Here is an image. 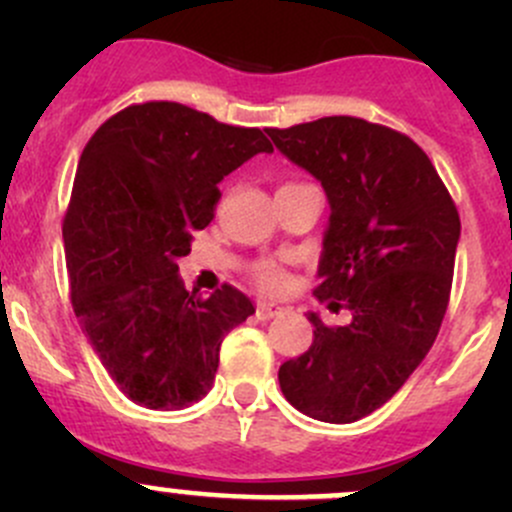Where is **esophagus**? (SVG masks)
<instances>
[{
  "label": "esophagus",
  "instance_id": "obj_1",
  "mask_svg": "<svg viewBox=\"0 0 512 512\" xmlns=\"http://www.w3.org/2000/svg\"><path fill=\"white\" fill-rule=\"evenodd\" d=\"M280 314H282V307H277V304H270V302L257 304V319H262V322L280 317Z\"/></svg>",
  "mask_w": 512,
  "mask_h": 512
}]
</instances>
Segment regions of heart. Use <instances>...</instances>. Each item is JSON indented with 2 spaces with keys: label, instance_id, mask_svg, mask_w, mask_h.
I'll use <instances>...</instances> for the list:
<instances>
[{
  "label": "heart",
  "instance_id": "1",
  "mask_svg": "<svg viewBox=\"0 0 512 512\" xmlns=\"http://www.w3.org/2000/svg\"><path fill=\"white\" fill-rule=\"evenodd\" d=\"M255 280L267 292H277V289L285 287V272H282V267L277 262H262L255 270Z\"/></svg>",
  "mask_w": 512,
  "mask_h": 512
}]
</instances>
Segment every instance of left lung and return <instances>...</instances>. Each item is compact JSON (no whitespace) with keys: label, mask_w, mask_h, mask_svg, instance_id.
I'll return each mask as SVG.
<instances>
[{"label":"left lung","mask_w":512,"mask_h":512,"mask_svg":"<svg viewBox=\"0 0 512 512\" xmlns=\"http://www.w3.org/2000/svg\"><path fill=\"white\" fill-rule=\"evenodd\" d=\"M282 156L322 183L329 225L317 299L349 309L280 366L294 409L352 423L384 406L428 354L451 297L461 218L426 153L409 136L354 116L267 128Z\"/></svg>","instance_id":"obj_1"}]
</instances>
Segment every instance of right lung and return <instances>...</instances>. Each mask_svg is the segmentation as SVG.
<instances>
[{
  "label": "right lung",
  "instance_id": "add662e5",
  "mask_svg": "<svg viewBox=\"0 0 512 512\" xmlns=\"http://www.w3.org/2000/svg\"><path fill=\"white\" fill-rule=\"evenodd\" d=\"M257 153L260 128L173 101L128 106L86 143L64 218L71 304L118 389L146 409L210 391L225 334L255 314L240 289L188 292L178 260L208 227L218 183Z\"/></svg>",
  "mask_w": 512,
  "mask_h": 512
}]
</instances>
